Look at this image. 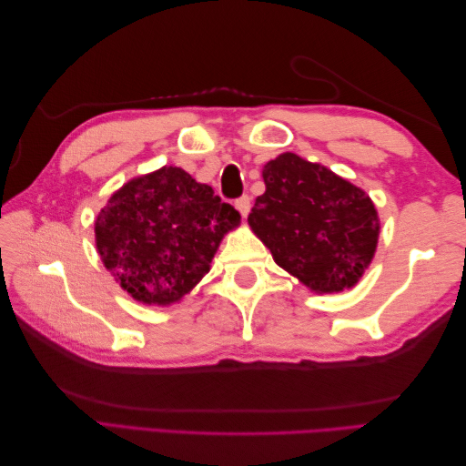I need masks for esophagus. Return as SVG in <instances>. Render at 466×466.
Here are the masks:
<instances>
[{
    "label": "esophagus",
    "instance_id": "1",
    "mask_svg": "<svg viewBox=\"0 0 466 466\" xmlns=\"http://www.w3.org/2000/svg\"><path fill=\"white\" fill-rule=\"evenodd\" d=\"M236 210L240 212V216L242 218H246L248 216V212H250V198L248 196H242V198H238V200H236Z\"/></svg>",
    "mask_w": 466,
    "mask_h": 466
}]
</instances>
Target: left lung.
Wrapping results in <instances>:
<instances>
[{
    "label": "left lung",
    "mask_w": 466,
    "mask_h": 466,
    "mask_svg": "<svg viewBox=\"0 0 466 466\" xmlns=\"http://www.w3.org/2000/svg\"><path fill=\"white\" fill-rule=\"evenodd\" d=\"M266 192L248 216L274 262L316 294L350 290L379 246L370 196L329 167L284 152L262 167Z\"/></svg>",
    "instance_id": "obj_1"
}]
</instances>
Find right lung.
Listing matches in <instances>:
<instances>
[{
    "label": "right lung",
    "instance_id": "right-lung-1",
    "mask_svg": "<svg viewBox=\"0 0 466 466\" xmlns=\"http://www.w3.org/2000/svg\"><path fill=\"white\" fill-rule=\"evenodd\" d=\"M240 214L177 166L136 176L97 212V254L136 302L170 306L210 272Z\"/></svg>",
    "mask_w": 466,
    "mask_h": 466
}]
</instances>
